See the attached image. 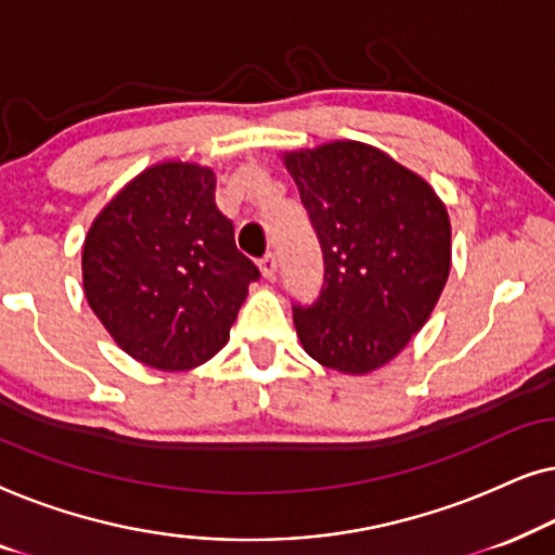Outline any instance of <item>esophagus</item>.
I'll return each instance as SVG.
<instances>
[{"label": "esophagus", "instance_id": "obj_1", "mask_svg": "<svg viewBox=\"0 0 555 555\" xmlns=\"http://www.w3.org/2000/svg\"><path fill=\"white\" fill-rule=\"evenodd\" d=\"M260 272H262V278H268V280H272L275 278V272H278V257H275V253H268V255H262L260 257Z\"/></svg>", "mask_w": 555, "mask_h": 555}]
</instances>
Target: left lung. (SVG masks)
I'll return each mask as SVG.
<instances>
[{
    "label": "left lung",
    "mask_w": 555,
    "mask_h": 555,
    "mask_svg": "<svg viewBox=\"0 0 555 555\" xmlns=\"http://www.w3.org/2000/svg\"><path fill=\"white\" fill-rule=\"evenodd\" d=\"M323 253V285L293 306L308 356L344 374L391 361L450 275V217L427 181L366 143L285 156Z\"/></svg>",
    "instance_id": "obj_1"
}]
</instances>
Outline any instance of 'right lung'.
I'll return each mask as SVG.
<instances>
[{"label":"right lung","mask_w":555,"mask_h":555,"mask_svg":"<svg viewBox=\"0 0 555 555\" xmlns=\"http://www.w3.org/2000/svg\"><path fill=\"white\" fill-rule=\"evenodd\" d=\"M260 278L215 204V173L158 164L139 173L90 227L82 285L128 356L162 371L209 361Z\"/></svg>","instance_id":"obj_1"}]
</instances>
